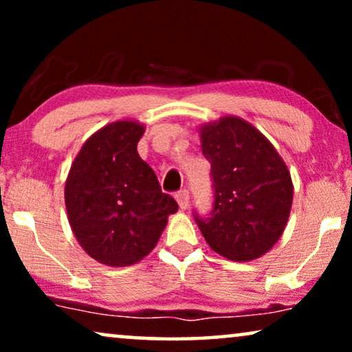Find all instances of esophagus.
Masks as SVG:
<instances>
[{
  "label": "esophagus",
  "instance_id": "34e87169",
  "mask_svg": "<svg viewBox=\"0 0 352 352\" xmlns=\"http://www.w3.org/2000/svg\"><path fill=\"white\" fill-rule=\"evenodd\" d=\"M176 200L177 205H179L181 210H187L189 208V190H181L176 194Z\"/></svg>",
  "mask_w": 352,
  "mask_h": 352
}]
</instances>
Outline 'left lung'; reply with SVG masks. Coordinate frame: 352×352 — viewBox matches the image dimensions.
<instances>
[{"instance_id":"1","label":"left lung","mask_w":352,"mask_h":352,"mask_svg":"<svg viewBox=\"0 0 352 352\" xmlns=\"http://www.w3.org/2000/svg\"><path fill=\"white\" fill-rule=\"evenodd\" d=\"M211 163L214 205L195 216L210 248L230 261L266 254L285 230L293 201L290 171L276 147L243 118L226 115L199 129Z\"/></svg>"}]
</instances>
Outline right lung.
I'll use <instances>...</instances> for the list:
<instances>
[{
  "label": "right lung",
  "instance_id": "obj_1",
  "mask_svg": "<svg viewBox=\"0 0 352 352\" xmlns=\"http://www.w3.org/2000/svg\"><path fill=\"white\" fill-rule=\"evenodd\" d=\"M146 126L105 124L86 139L65 181V208L81 248L100 264L131 266L155 248L177 204L139 157Z\"/></svg>",
  "mask_w": 352,
  "mask_h": 352
}]
</instances>
